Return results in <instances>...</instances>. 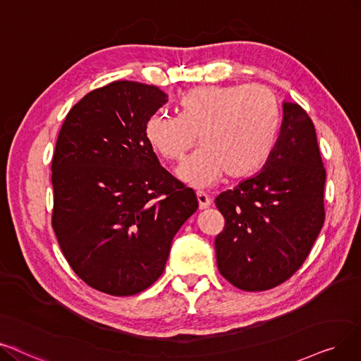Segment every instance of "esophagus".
<instances>
[{"label":"esophagus","mask_w":361,"mask_h":361,"mask_svg":"<svg viewBox=\"0 0 361 361\" xmlns=\"http://www.w3.org/2000/svg\"><path fill=\"white\" fill-rule=\"evenodd\" d=\"M197 200H198V207L200 210H204L207 207H210V198L207 194L204 192H197Z\"/></svg>","instance_id":"esophagus-1"}]
</instances>
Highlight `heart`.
<instances>
[{
  "label": "heart",
  "mask_w": 361,
  "mask_h": 361,
  "mask_svg": "<svg viewBox=\"0 0 361 361\" xmlns=\"http://www.w3.org/2000/svg\"><path fill=\"white\" fill-rule=\"evenodd\" d=\"M277 120V100L267 85L209 84L180 99V115H149L145 137L158 155L176 161L200 135L203 148L179 166L178 178L207 188L225 173L243 179L261 170L276 140Z\"/></svg>",
  "instance_id": "obj_1"
}]
</instances>
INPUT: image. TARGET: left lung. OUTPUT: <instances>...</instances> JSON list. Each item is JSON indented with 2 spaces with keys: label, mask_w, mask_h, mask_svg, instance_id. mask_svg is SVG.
Returning a JSON list of instances; mask_svg holds the SVG:
<instances>
[{
  "label": "left lung",
  "mask_w": 361,
  "mask_h": 361,
  "mask_svg": "<svg viewBox=\"0 0 361 361\" xmlns=\"http://www.w3.org/2000/svg\"><path fill=\"white\" fill-rule=\"evenodd\" d=\"M326 170L308 114L283 102L262 170L216 198L225 228L214 240L222 276L246 292L272 289L304 264L324 224Z\"/></svg>",
  "instance_id": "obj_1"
}]
</instances>
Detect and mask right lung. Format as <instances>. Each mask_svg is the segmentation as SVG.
I'll use <instances>...</instances> for the list:
<instances>
[{"label":"right lung","instance_id":"1","mask_svg":"<svg viewBox=\"0 0 361 361\" xmlns=\"http://www.w3.org/2000/svg\"><path fill=\"white\" fill-rule=\"evenodd\" d=\"M167 100L155 85L111 82L74 105L56 142L54 234L77 276L108 295H136L160 277L173 237L198 209L145 137Z\"/></svg>","mask_w":361,"mask_h":361}]
</instances>
